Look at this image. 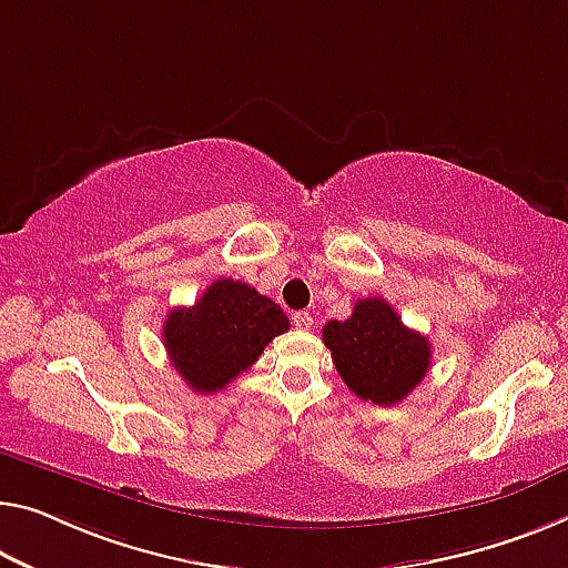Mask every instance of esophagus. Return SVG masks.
Segmentation results:
<instances>
[{"label":"esophagus","instance_id":"esophagus-1","mask_svg":"<svg viewBox=\"0 0 568 568\" xmlns=\"http://www.w3.org/2000/svg\"><path fill=\"white\" fill-rule=\"evenodd\" d=\"M292 320H294V325L300 327V329H312V325H314V317H312L310 312H294Z\"/></svg>","mask_w":568,"mask_h":568}]
</instances>
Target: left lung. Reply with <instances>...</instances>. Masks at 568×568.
<instances>
[{
    "label": "left lung",
    "mask_w": 568,
    "mask_h": 568,
    "mask_svg": "<svg viewBox=\"0 0 568 568\" xmlns=\"http://www.w3.org/2000/svg\"><path fill=\"white\" fill-rule=\"evenodd\" d=\"M322 339L345 386L378 406L400 404L422 383L432 363V345L408 329L381 296L355 302L343 322H327Z\"/></svg>",
    "instance_id": "obj_1"
}]
</instances>
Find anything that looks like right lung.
<instances>
[{
	"mask_svg": "<svg viewBox=\"0 0 568 568\" xmlns=\"http://www.w3.org/2000/svg\"><path fill=\"white\" fill-rule=\"evenodd\" d=\"M286 329L290 320L276 302L243 282L217 278L193 307L168 314L162 339L174 371L190 388L217 394Z\"/></svg>",
	"mask_w": 568,
	"mask_h": 568,
	"instance_id": "add662e5",
	"label": "right lung"
}]
</instances>
